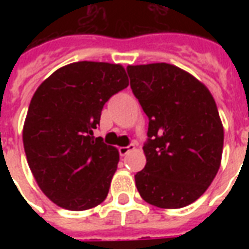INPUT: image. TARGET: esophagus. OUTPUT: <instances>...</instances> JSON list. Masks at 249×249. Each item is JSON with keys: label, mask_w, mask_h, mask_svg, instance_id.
Wrapping results in <instances>:
<instances>
[{"label": "esophagus", "mask_w": 249, "mask_h": 249, "mask_svg": "<svg viewBox=\"0 0 249 249\" xmlns=\"http://www.w3.org/2000/svg\"><path fill=\"white\" fill-rule=\"evenodd\" d=\"M135 149V145L133 144H130L129 146H121V148H119V152L121 156H125V155H128L130 151H133Z\"/></svg>", "instance_id": "34e87169"}]
</instances>
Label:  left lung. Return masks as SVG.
<instances>
[{
	"label": "left lung",
	"instance_id": "left-lung-1",
	"mask_svg": "<svg viewBox=\"0 0 249 249\" xmlns=\"http://www.w3.org/2000/svg\"><path fill=\"white\" fill-rule=\"evenodd\" d=\"M126 71L149 119L137 191L159 208L187 207L208 189L221 164L224 128L213 96L191 73L167 62Z\"/></svg>",
	"mask_w": 249,
	"mask_h": 249
}]
</instances>
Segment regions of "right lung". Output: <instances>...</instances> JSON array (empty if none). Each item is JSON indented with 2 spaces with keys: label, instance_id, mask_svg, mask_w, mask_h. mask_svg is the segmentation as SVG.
Wrapping results in <instances>:
<instances>
[{
  "label": "right lung",
  "instance_id": "right-lung-1",
  "mask_svg": "<svg viewBox=\"0 0 249 249\" xmlns=\"http://www.w3.org/2000/svg\"><path fill=\"white\" fill-rule=\"evenodd\" d=\"M128 85L120 64L78 61L37 88L22 129L25 155L36 183L58 207L85 211L108 196L120 155L93 129L105 103Z\"/></svg>",
  "mask_w": 249,
  "mask_h": 249
}]
</instances>
